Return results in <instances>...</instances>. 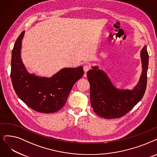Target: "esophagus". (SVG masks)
<instances>
[{"label": "esophagus", "instance_id": "34e87169", "mask_svg": "<svg viewBox=\"0 0 157 157\" xmlns=\"http://www.w3.org/2000/svg\"><path fill=\"white\" fill-rule=\"evenodd\" d=\"M83 67H84V71L85 73H86L87 71H89V70L90 69V65H88V64L84 65Z\"/></svg>", "mask_w": 157, "mask_h": 157}]
</instances>
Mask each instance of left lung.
Listing matches in <instances>:
<instances>
[{
	"label": "left lung",
	"instance_id": "8db88e82",
	"mask_svg": "<svg viewBox=\"0 0 157 157\" xmlns=\"http://www.w3.org/2000/svg\"><path fill=\"white\" fill-rule=\"evenodd\" d=\"M142 71L139 82L131 90L116 88L105 73L92 67L87 73L90 84V100L94 112L105 118H120L140 101L147 86L149 56L146 46L140 52Z\"/></svg>",
	"mask_w": 157,
	"mask_h": 157
}]
</instances>
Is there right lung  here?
Listing matches in <instances>:
<instances>
[{
  "label": "right lung",
  "mask_w": 157,
  "mask_h": 157,
  "mask_svg": "<svg viewBox=\"0 0 157 157\" xmlns=\"http://www.w3.org/2000/svg\"><path fill=\"white\" fill-rule=\"evenodd\" d=\"M17 38L11 53V79L17 95L28 107L43 113L57 112L65 105L74 84L84 75L82 66L63 68L50 78L29 73L21 59L22 40Z\"/></svg>",
  "instance_id": "1"
}]
</instances>
